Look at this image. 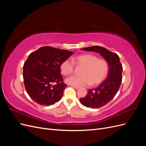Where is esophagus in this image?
<instances>
[{
  "label": "esophagus",
  "instance_id": "esophagus-1",
  "mask_svg": "<svg viewBox=\"0 0 146 146\" xmlns=\"http://www.w3.org/2000/svg\"><path fill=\"white\" fill-rule=\"evenodd\" d=\"M71 86L73 87L74 88H75V89H76V90L79 89V87H78V86Z\"/></svg>",
  "mask_w": 146,
  "mask_h": 146
}]
</instances>
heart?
<instances>
[{"label":"heart","mask_w":146,"mask_h":146,"mask_svg":"<svg viewBox=\"0 0 146 146\" xmlns=\"http://www.w3.org/2000/svg\"><path fill=\"white\" fill-rule=\"evenodd\" d=\"M73 61L78 66L83 68L80 71V76H71L66 79L69 85L78 87L86 86L90 85L96 86L102 82L107 77L109 64L108 61L98 56L91 54L78 55L73 58ZM74 64L70 59H66L60 64L61 72L64 76H69L74 72Z\"/></svg>","instance_id":"1"}]
</instances>
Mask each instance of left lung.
I'll return each mask as SVG.
<instances>
[{
    "label": "left lung",
    "mask_w": 146,
    "mask_h": 146,
    "mask_svg": "<svg viewBox=\"0 0 146 146\" xmlns=\"http://www.w3.org/2000/svg\"><path fill=\"white\" fill-rule=\"evenodd\" d=\"M82 50L99 53L109 64L107 78L99 84L98 87L88 90L86 96L80 99V103L86 107L99 108L111 101L117 92L122 79V66L116 54L103 47L94 46L83 48Z\"/></svg>",
    "instance_id": "obj_1"
}]
</instances>
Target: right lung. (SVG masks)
Listing matches in <instances>:
<instances>
[{
	"label": "right lung",
	"instance_id": "add662e5",
	"mask_svg": "<svg viewBox=\"0 0 146 146\" xmlns=\"http://www.w3.org/2000/svg\"><path fill=\"white\" fill-rule=\"evenodd\" d=\"M72 54L44 46L29 55L23 66L24 83L26 91L35 102L48 106L62 98L67 85L61 75L60 64Z\"/></svg>",
	"mask_w": 146,
	"mask_h": 146
}]
</instances>
